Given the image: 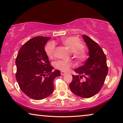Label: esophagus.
<instances>
[{
    "label": "esophagus",
    "instance_id": "34e87169",
    "mask_svg": "<svg viewBox=\"0 0 123 123\" xmlns=\"http://www.w3.org/2000/svg\"><path fill=\"white\" fill-rule=\"evenodd\" d=\"M66 72H63V71H61V75H66Z\"/></svg>",
    "mask_w": 123,
    "mask_h": 123
}]
</instances>
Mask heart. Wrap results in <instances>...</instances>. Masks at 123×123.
Instances as JSON below:
<instances>
[{
    "mask_svg": "<svg viewBox=\"0 0 123 123\" xmlns=\"http://www.w3.org/2000/svg\"><path fill=\"white\" fill-rule=\"evenodd\" d=\"M62 43L71 51L74 52V56L77 60H82L85 57V51L82 47L81 41L77 37H68L62 39ZM55 48L54 43L50 42L45 47L46 53L49 58L52 57ZM72 63L70 62L58 60L54 63V66L56 69L61 71L67 72L72 67Z\"/></svg>",
    "mask_w": 123,
    "mask_h": 123,
    "instance_id": "heart-1",
    "label": "heart"
}]
</instances>
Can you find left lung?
Returning <instances> with one entry per match:
<instances>
[{
    "label": "left lung",
    "mask_w": 123,
    "mask_h": 123,
    "mask_svg": "<svg viewBox=\"0 0 123 123\" xmlns=\"http://www.w3.org/2000/svg\"><path fill=\"white\" fill-rule=\"evenodd\" d=\"M89 49V57L81 66L75 70L76 75H72L69 85L74 94L81 98H89L99 92L103 87L108 72L106 57L103 50L96 42L87 36H82ZM85 77V81L80 79Z\"/></svg>",
    "instance_id": "obj_1"
}]
</instances>
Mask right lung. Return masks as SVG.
I'll return each instance as SVG.
<instances>
[{"instance_id": "1", "label": "right lung", "mask_w": 123, "mask_h": 123, "mask_svg": "<svg viewBox=\"0 0 123 123\" xmlns=\"http://www.w3.org/2000/svg\"><path fill=\"white\" fill-rule=\"evenodd\" d=\"M51 37H36L25 42L15 60V77L21 90L33 100H42L54 91L53 81L61 75L60 70L53 71L44 49Z\"/></svg>"}]
</instances>
